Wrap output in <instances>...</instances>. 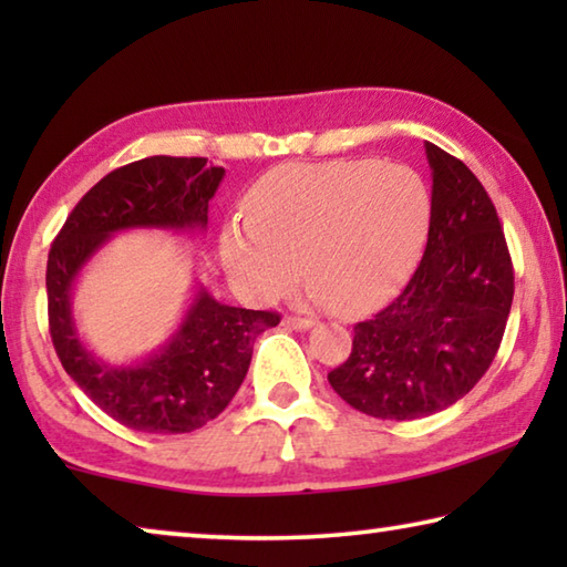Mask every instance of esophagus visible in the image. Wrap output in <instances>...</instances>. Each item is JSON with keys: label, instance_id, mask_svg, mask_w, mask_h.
I'll list each match as a JSON object with an SVG mask.
<instances>
[{"label": "esophagus", "instance_id": "obj_1", "mask_svg": "<svg viewBox=\"0 0 567 567\" xmlns=\"http://www.w3.org/2000/svg\"><path fill=\"white\" fill-rule=\"evenodd\" d=\"M282 324L285 328H290V330H310L312 328V320H307V318H285L282 320Z\"/></svg>", "mask_w": 567, "mask_h": 567}]
</instances>
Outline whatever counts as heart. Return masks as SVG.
<instances>
[{"instance_id":"b5f03b06","label":"heart","mask_w":567,"mask_h":567,"mask_svg":"<svg viewBox=\"0 0 567 567\" xmlns=\"http://www.w3.org/2000/svg\"><path fill=\"white\" fill-rule=\"evenodd\" d=\"M430 189L415 169L378 159H332L267 172L245 197V219L219 233V260L247 300L292 285L305 297L362 315L388 302L420 260Z\"/></svg>"}]
</instances>
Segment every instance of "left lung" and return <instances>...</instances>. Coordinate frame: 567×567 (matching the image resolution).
Instances as JSON below:
<instances>
[{
	"label": "left lung",
	"mask_w": 567,
	"mask_h": 567,
	"mask_svg": "<svg viewBox=\"0 0 567 567\" xmlns=\"http://www.w3.org/2000/svg\"><path fill=\"white\" fill-rule=\"evenodd\" d=\"M433 169L425 255L395 300L354 324L328 380L364 415L417 420L455 405L501 348L513 262L493 199L465 162L425 142Z\"/></svg>",
	"instance_id": "8db88e82"
}]
</instances>
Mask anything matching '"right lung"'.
<instances>
[{"instance_id":"right-lung-1","label":"right lung","mask_w":567,"mask_h":567,"mask_svg":"<svg viewBox=\"0 0 567 567\" xmlns=\"http://www.w3.org/2000/svg\"><path fill=\"white\" fill-rule=\"evenodd\" d=\"M223 167L205 157H145L110 172L66 217L47 260L50 334L76 385L112 420L140 433L177 435L207 425L243 385L257 334L280 315L217 302L205 287L192 297L175 334L147 358L107 364L84 348L72 315V290L94 255L122 229L207 227Z\"/></svg>"}]
</instances>
